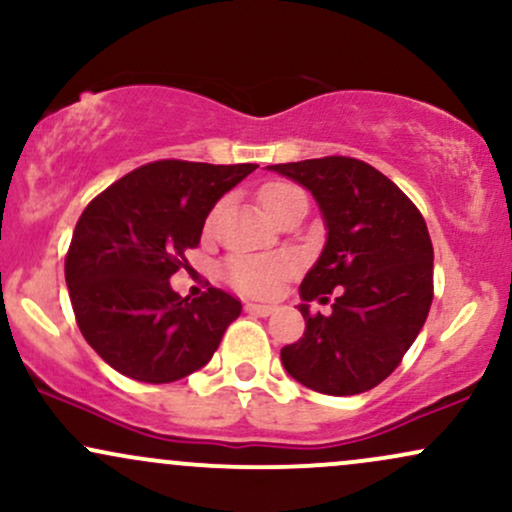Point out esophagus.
<instances>
[{"mask_svg":"<svg viewBox=\"0 0 512 512\" xmlns=\"http://www.w3.org/2000/svg\"><path fill=\"white\" fill-rule=\"evenodd\" d=\"M245 310H248V313H252V315H260V317H267V315L276 313L274 305H262V303H248V305H245Z\"/></svg>","mask_w":512,"mask_h":512,"instance_id":"esophagus-1","label":"esophagus"}]
</instances>
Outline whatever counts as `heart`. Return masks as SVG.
<instances>
[{"instance_id": "heart-1", "label": "heart", "mask_w": 512, "mask_h": 512, "mask_svg": "<svg viewBox=\"0 0 512 512\" xmlns=\"http://www.w3.org/2000/svg\"><path fill=\"white\" fill-rule=\"evenodd\" d=\"M264 209L269 214L279 211L284 204H289L291 199L296 197H305L301 187L291 185V182H272V185L262 187L260 192ZM221 204L211 211V219L214 221L219 216ZM289 274V262L281 260V257H272V255H240L233 257L231 262L226 264V276L238 291L248 293V296H257V298H269L279 291L281 281L286 279Z\"/></svg>"}]
</instances>
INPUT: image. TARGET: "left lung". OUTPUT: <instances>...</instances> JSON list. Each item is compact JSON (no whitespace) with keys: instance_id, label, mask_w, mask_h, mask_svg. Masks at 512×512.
I'll return each instance as SVG.
<instances>
[{"instance_id":"1","label":"left lung","mask_w":512,"mask_h":512,"mask_svg":"<svg viewBox=\"0 0 512 512\" xmlns=\"http://www.w3.org/2000/svg\"><path fill=\"white\" fill-rule=\"evenodd\" d=\"M267 170L303 185L327 240L301 284L305 332L281 349L293 380L349 397L373 390L419 337L433 301V245L421 211L380 170L349 156L308 158ZM333 313L313 316L310 300Z\"/></svg>"}]
</instances>
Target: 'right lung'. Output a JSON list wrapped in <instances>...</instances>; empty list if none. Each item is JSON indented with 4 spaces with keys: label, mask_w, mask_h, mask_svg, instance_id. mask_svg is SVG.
Listing matches in <instances>:
<instances>
[{
    "label": "right lung",
    "mask_w": 512,
    "mask_h": 512,
    "mask_svg": "<svg viewBox=\"0 0 512 512\" xmlns=\"http://www.w3.org/2000/svg\"><path fill=\"white\" fill-rule=\"evenodd\" d=\"M255 168L154 161L84 209L64 279L81 334L117 373L161 385L211 361L243 305L221 289L180 298L170 276L199 245L214 204Z\"/></svg>",
    "instance_id": "right-lung-1"
}]
</instances>
